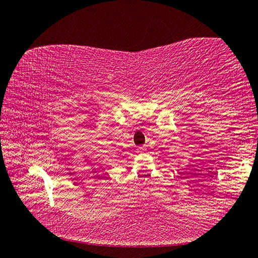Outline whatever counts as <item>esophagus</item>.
I'll list each match as a JSON object with an SVG mask.
<instances>
[{"label":"esophagus","instance_id":"1","mask_svg":"<svg viewBox=\"0 0 258 258\" xmlns=\"http://www.w3.org/2000/svg\"><path fill=\"white\" fill-rule=\"evenodd\" d=\"M145 151H147V148H145V147H140V148L138 149V152H139V153H144Z\"/></svg>","mask_w":258,"mask_h":258}]
</instances>
